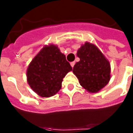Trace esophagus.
I'll list each match as a JSON object with an SVG mask.
<instances>
[{"label": "esophagus", "mask_w": 133, "mask_h": 133, "mask_svg": "<svg viewBox=\"0 0 133 133\" xmlns=\"http://www.w3.org/2000/svg\"><path fill=\"white\" fill-rule=\"evenodd\" d=\"M75 61H73V62H71V63H70L71 66L72 67V68H73V67H74V65H75Z\"/></svg>", "instance_id": "1"}]
</instances>
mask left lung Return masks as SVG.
Wrapping results in <instances>:
<instances>
[{
	"instance_id": "1",
	"label": "left lung",
	"mask_w": 133,
	"mask_h": 133,
	"mask_svg": "<svg viewBox=\"0 0 133 133\" xmlns=\"http://www.w3.org/2000/svg\"><path fill=\"white\" fill-rule=\"evenodd\" d=\"M80 58L73 68V73L80 85L89 92L95 93L107 85L110 79V65L95 45L86 42L77 51Z\"/></svg>"
}]
</instances>
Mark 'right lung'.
Segmentation results:
<instances>
[{"instance_id":"right-lung-1","label":"right lung","mask_w":133,"mask_h":133,"mask_svg":"<svg viewBox=\"0 0 133 133\" xmlns=\"http://www.w3.org/2000/svg\"><path fill=\"white\" fill-rule=\"evenodd\" d=\"M72 70L64 54L56 45H45L34 57L27 70L30 88L42 97H50L60 90L63 79Z\"/></svg>"}]
</instances>
